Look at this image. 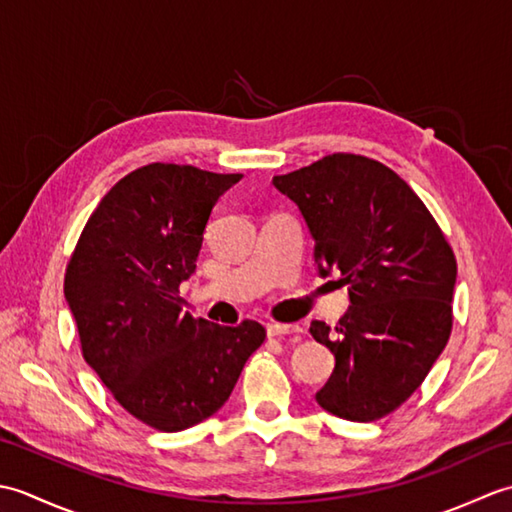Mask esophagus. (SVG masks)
I'll return each mask as SVG.
<instances>
[{
    "label": "esophagus",
    "instance_id": "esophagus-1",
    "mask_svg": "<svg viewBox=\"0 0 512 512\" xmlns=\"http://www.w3.org/2000/svg\"><path fill=\"white\" fill-rule=\"evenodd\" d=\"M301 325L297 323H270L268 336H286V334H299Z\"/></svg>",
    "mask_w": 512,
    "mask_h": 512
}]
</instances>
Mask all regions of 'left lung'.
Masks as SVG:
<instances>
[{
    "mask_svg": "<svg viewBox=\"0 0 512 512\" xmlns=\"http://www.w3.org/2000/svg\"><path fill=\"white\" fill-rule=\"evenodd\" d=\"M314 237V266L339 270L350 303L339 323H310L334 372L317 402L334 416L372 422L416 391L453 328V248L436 217L383 162L330 154L275 176Z\"/></svg>",
    "mask_w": 512,
    "mask_h": 512,
    "instance_id": "1",
    "label": "left lung"
}]
</instances>
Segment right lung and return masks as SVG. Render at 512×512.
Instances as JSON below:
<instances>
[{
	"label": "right lung",
	"instance_id": "right-lung-1",
	"mask_svg": "<svg viewBox=\"0 0 512 512\" xmlns=\"http://www.w3.org/2000/svg\"><path fill=\"white\" fill-rule=\"evenodd\" d=\"M239 178L173 162L134 169L105 193L65 268L85 363L118 405L158 431L213 416L266 339L257 321L228 328L182 314L178 297L213 204Z\"/></svg>",
	"mask_w": 512,
	"mask_h": 512
}]
</instances>
